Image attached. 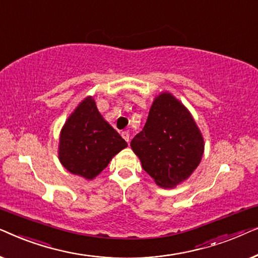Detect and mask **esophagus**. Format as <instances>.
<instances>
[{
  "mask_svg": "<svg viewBox=\"0 0 258 258\" xmlns=\"http://www.w3.org/2000/svg\"><path fill=\"white\" fill-rule=\"evenodd\" d=\"M121 135H122L123 139H124V140L126 141V142H129V139H130L129 136H130V135H129V133H128V132H122Z\"/></svg>",
  "mask_w": 258,
  "mask_h": 258,
  "instance_id": "34e87169",
  "label": "esophagus"
}]
</instances>
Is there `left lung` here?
<instances>
[{
  "label": "left lung",
  "instance_id": "1",
  "mask_svg": "<svg viewBox=\"0 0 258 258\" xmlns=\"http://www.w3.org/2000/svg\"><path fill=\"white\" fill-rule=\"evenodd\" d=\"M157 185L174 188L202 160L204 141L188 109L171 94L155 98L143 130L130 142Z\"/></svg>",
  "mask_w": 258,
  "mask_h": 258
}]
</instances>
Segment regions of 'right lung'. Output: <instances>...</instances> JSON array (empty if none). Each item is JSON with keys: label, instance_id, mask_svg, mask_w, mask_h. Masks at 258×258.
I'll return each instance as SVG.
<instances>
[{"label": "right lung", "instance_id": "obj_1", "mask_svg": "<svg viewBox=\"0 0 258 258\" xmlns=\"http://www.w3.org/2000/svg\"><path fill=\"white\" fill-rule=\"evenodd\" d=\"M126 147L125 141L102 117L94 98L88 96L63 125L58 158L72 174L93 179Z\"/></svg>", "mask_w": 258, "mask_h": 258}]
</instances>
